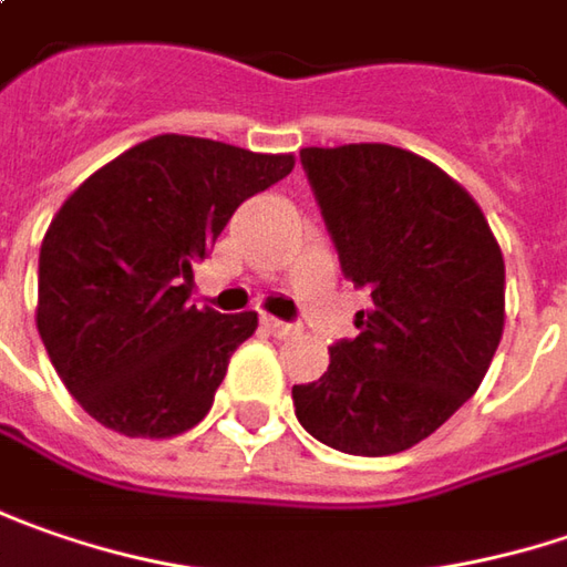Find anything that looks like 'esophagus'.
Returning a JSON list of instances; mask_svg holds the SVG:
<instances>
[{"mask_svg": "<svg viewBox=\"0 0 567 567\" xmlns=\"http://www.w3.org/2000/svg\"><path fill=\"white\" fill-rule=\"evenodd\" d=\"M262 327H266V332H272V336H288L291 332V327L282 323V320H276V317H262Z\"/></svg>", "mask_w": 567, "mask_h": 567, "instance_id": "34e87169", "label": "esophagus"}]
</instances>
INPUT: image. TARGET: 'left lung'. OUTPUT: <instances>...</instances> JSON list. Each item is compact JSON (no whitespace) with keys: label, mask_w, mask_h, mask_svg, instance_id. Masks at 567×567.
Here are the masks:
<instances>
[{"label":"left lung","mask_w":567,"mask_h":567,"mask_svg":"<svg viewBox=\"0 0 567 567\" xmlns=\"http://www.w3.org/2000/svg\"><path fill=\"white\" fill-rule=\"evenodd\" d=\"M301 164L371 310L320 381L291 386L295 415L342 454H400L480 390L505 330L502 247L473 196L406 148H301Z\"/></svg>","instance_id":"obj_1"}]
</instances>
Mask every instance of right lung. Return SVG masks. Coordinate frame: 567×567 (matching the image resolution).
I'll return each mask as SVG.
<instances>
[{
    "label": "right lung",
    "mask_w": 567,
    "mask_h": 567,
    "mask_svg": "<svg viewBox=\"0 0 567 567\" xmlns=\"http://www.w3.org/2000/svg\"><path fill=\"white\" fill-rule=\"evenodd\" d=\"M196 136H155L94 171L40 244L38 332L65 390L126 437H174L206 419L257 313L189 305L193 266L235 209L291 174Z\"/></svg>",
    "instance_id": "obj_1"
}]
</instances>
